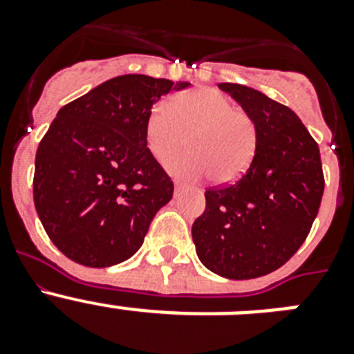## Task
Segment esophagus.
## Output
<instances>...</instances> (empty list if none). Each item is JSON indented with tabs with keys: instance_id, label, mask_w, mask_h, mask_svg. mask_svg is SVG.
<instances>
[{
	"instance_id": "1",
	"label": "esophagus",
	"mask_w": 354,
	"mask_h": 354,
	"mask_svg": "<svg viewBox=\"0 0 354 354\" xmlns=\"http://www.w3.org/2000/svg\"><path fill=\"white\" fill-rule=\"evenodd\" d=\"M180 189H183V184L175 183V193H177V192H180Z\"/></svg>"
}]
</instances>
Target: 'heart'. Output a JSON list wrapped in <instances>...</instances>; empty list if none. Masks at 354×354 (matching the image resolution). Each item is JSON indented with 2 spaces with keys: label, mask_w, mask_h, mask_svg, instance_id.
Returning <instances> with one entry per match:
<instances>
[{
  "label": "heart",
  "mask_w": 354,
  "mask_h": 354,
  "mask_svg": "<svg viewBox=\"0 0 354 354\" xmlns=\"http://www.w3.org/2000/svg\"><path fill=\"white\" fill-rule=\"evenodd\" d=\"M187 136L193 154L170 165L175 175L186 179L211 174L216 183H234L250 167L257 149V126L252 115L214 88L189 90L150 109L145 140L159 162L165 165L179 154Z\"/></svg>",
  "instance_id": "heart-1"
}]
</instances>
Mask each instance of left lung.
Returning a JSON list of instances; mask_svg holds the SVG:
<instances>
[{
    "instance_id": "8db88e82",
    "label": "left lung",
    "mask_w": 354,
    "mask_h": 354,
    "mask_svg": "<svg viewBox=\"0 0 354 354\" xmlns=\"http://www.w3.org/2000/svg\"><path fill=\"white\" fill-rule=\"evenodd\" d=\"M220 88L255 120L257 149L236 183L205 189L192 234L205 268L248 280L282 268L305 243L323 198V165L292 109L243 84Z\"/></svg>"
}]
</instances>
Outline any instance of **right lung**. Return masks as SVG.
Masks as SVG:
<instances>
[{
  "label": "right lung",
  "instance_id": "right-lung-1",
  "mask_svg": "<svg viewBox=\"0 0 354 354\" xmlns=\"http://www.w3.org/2000/svg\"><path fill=\"white\" fill-rule=\"evenodd\" d=\"M187 86L127 74L58 111L37 149L33 202L65 257L108 268L138 252L174 195L170 175L147 147V117L162 95Z\"/></svg>",
  "mask_w": 354,
  "mask_h": 354
}]
</instances>
